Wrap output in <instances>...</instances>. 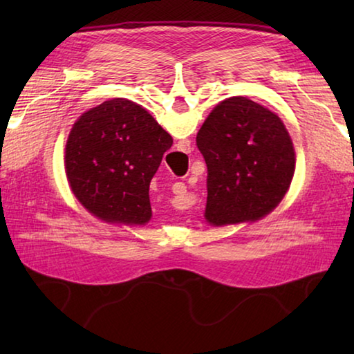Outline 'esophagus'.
I'll use <instances>...</instances> for the list:
<instances>
[{
	"label": "esophagus",
	"instance_id": "obj_1",
	"mask_svg": "<svg viewBox=\"0 0 354 354\" xmlns=\"http://www.w3.org/2000/svg\"><path fill=\"white\" fill-rule=\"evenodd\" d=\"M184 190H185V185L181 184V183H178L175 187H173V194H183Z\"/></svg>",
	"mask_w": 354,
	"mask_h": 354
}]
</instances>
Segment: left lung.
I'll use <instances>...</instances> for the list:
<instances>
[{
  "mask_svg": "<svg viewBox=\"0 0 354 354\" xmlns=\"http://www.w3.org/2000/svg\"><path fill=\"white\" fill-rule=\"evenodd\" d=\"M207 165L205 220L223 227L267 217L289 190L295 148L283 120L245 97L214 107L196 134Z\"/></svg>",
  "mask_w": 354,
  "mask_h": 354,
  "instance_id": "8db88e82",
  "label": "left lung"
}]
</instances>
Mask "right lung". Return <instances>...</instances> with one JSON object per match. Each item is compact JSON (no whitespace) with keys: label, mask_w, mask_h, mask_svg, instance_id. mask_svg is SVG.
<instances>
[{"label":"right lung","mask_w":354,"mask_h":354,"mask_svg":"<svg viewBox=\"0 0 354 354\" xmlns=\"http://www.w3.org/2000/svg\"><path fill=\"white\" fill-rule=\"evenodd\" d=\"M171 136L140 104L104 101L82 113L65 143V175L76 200L109 225L151 220L149 183Z\"/></svg>","instance_id":"obj_1"}]
</instances>
